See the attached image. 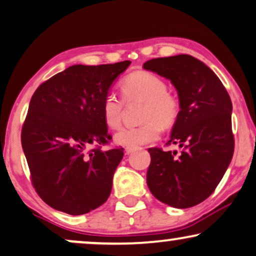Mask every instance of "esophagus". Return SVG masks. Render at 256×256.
Segmentation results:
<instances>
[{
  "label": "esophagus",
  "mask_w": 256,
  "mask_h": 256,
  "mask_svg": "<svg viewBox=\"0 0 256 256\" xmlns=\"http://www.w3.org/2000/svg\"><path fill=\"white\" fill-rule=\"evenodd\" d=\"M136 150L134 148H125V153L126 154H131L132 152H134Z\"/></svg>",
  "instance_id": "34e87169"
}]
</instances>
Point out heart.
<instances>
[{
    "instance_id": "obj_1",
    "label": "heart",
    "mask_w": 256,
    "mask_h": 256,
    "mask_svg": "<svg viewBox=\"0 0 256 256\" xmlns=\"http://www.w3.org/2000/svg\"><path fill=\"white\" fill-rule=\"evenodd\" d=\"M120 91L125 102L144 103L142 120L137 128H125L114 134V142L126 148L156 140L160 126L168 128L176 124L180 114V104L173 94L168 92V85L162 78L146 71H136L128 74L120 83ZM124 103L114 94H108L102 102V116L108 128H120Z\"/></svg>"
}]
</instances>
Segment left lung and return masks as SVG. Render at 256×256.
<instances>
[{
	"label": "left lung",
	"mask_w": 256,
	"mask_h": 256,
	"mask_svg": "<svg viewBox=\"0 0 256 256\" xmlns=\"http://www.w3.org/2000/svg\"><path fill=\"white\" fill-rule=\"evenodd\" d=\"M142 68L176 88L180 114L168 144L182 148L178 156L176 151L148 148V186L166 205L193 207L214 192L233 156L230 94L216 74L190 54L153 58Z\"/></svg>",
	"instance_id": "1"
}]
</instances>
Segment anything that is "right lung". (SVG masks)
<instances>
[{"instance_id":"obj_1","label":"right lung","mask_w":256,"mask_h":256,"mask_svg":"<svg viewBox=\"0 0 256 256\" xmlns=\"http://www.w3.org/2000/svg\"><path fill=\"white\" fill-rule=\"evenodd\" d=\"M130 64H76L44 82L32 94L22 128V148L32 185L52 208L82 216L110 196L124 150H100V145L111 139L100 108ZM91 144L98 148L88 150Z\"/></svg>"}]
</instances>
